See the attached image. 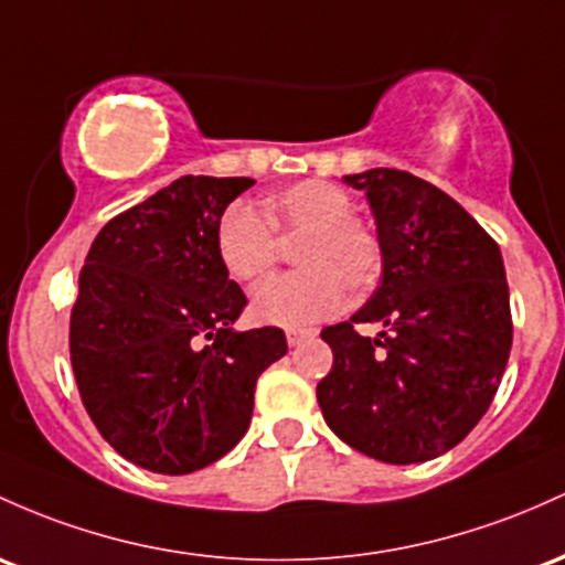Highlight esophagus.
<instances>
[{
  "label": "esophagus",
  "instance_id": "esophagus-1",
  "mask_svg": "<svg viewBox=\"0 0 565 565\" xmlns=\"http://www.w3.org/2000/svg\"><path fill=\"white\" fill-rule=\"evenodd\" d=\"M316 330H287V343L289 345H300L302 340L313 338Z\"/></svg>",
  "mask_w": 565,
  "mask_h": 565
}]
</instances>
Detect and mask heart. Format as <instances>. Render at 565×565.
Returning <instances> with one entry per match:
<instances>
[{
	"mask_svg": "<svg viewBox=\"0 0 565 565\" xmlns=\"http://www.w3.org/2000/svg\"><path fill=\"white\" fill-rule=\"evenodd\" d=\"M295 238L300 241L292 259L300 270L276 278L254 297L252 319L259 324H308L343 306L345 284L362 292L381 276V238L353 216L349 192L324 179L270 192L259 201V214L235 203L216 222L214 246L227 276L257 289L276 270L278 241Z\"/></svg>",
	"mask_w": 565,
	"mask_h": 565,
	"instance_id": "b5f03b06",
	"label": "heart"
}]
</instances>
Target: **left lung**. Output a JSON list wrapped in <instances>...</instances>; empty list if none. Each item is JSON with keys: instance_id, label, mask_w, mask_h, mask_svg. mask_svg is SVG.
<instances>
[{"instance_id": "left-lung-1", "label": "left lung", "mask_w": 565, "mask_h": 565, "mask_svg": "<svg viewBox=\"0 0 565 565\" xmlns=\"http://www.w3.org/2000/svg\"><path fill=\"white\" fill-rule=\"evenodd\" d=\"M373 209L381 284L351 321L321 330L332 370L316 386L327 426L359 454L420 463L456 448L491 407L512 349L499 244L426 179L343 177ZM356 323H383L364 339Z\"/></svg>"}]
</instances>
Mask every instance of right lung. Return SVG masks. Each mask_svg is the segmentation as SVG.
I'll return each instance as SVG.
<instances>
[{"instance_id":"add662e5","label":"right lung","mask_w":565,"mask_h":565,"mask_svg":"<svg viewBox=\"0 0 565 565\" xmlns=\"http://www.w3.org/2000/svg\"><path fill=\"white\" fill-rule=\"evenodd\" d=\"M249 177H179L90 244L72 308L74 381L102 437L136 467L190 475L249 429L278 327L235 332L246 295L216 257V222Z\"/></svg>"}]
</instances>
